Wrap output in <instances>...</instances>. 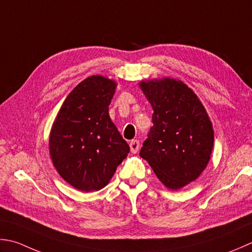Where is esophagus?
Masks as SVG:
<instances>
[{"label":"esophagus","mask_w":252,"mask_h":252,"mask_svg":"<svg viewBox=\"0 0 252 252\" xmlns=\"http://www.w3.org/2000/svg\"><path fill=\"white\" fill-rule=\"evenodd\" d=\"M130 149L133 154H135V153H137V151L140 149V142L137 140H132L130 142Z\"/></svg>","instance_id":"1"}]
</instances>
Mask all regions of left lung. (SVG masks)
<instances>
[{
  "instance_id": "obj_1",
  "label": "left lung",
  "mask_w": 252,
  "mask_h": 252,
  "mask_svg": "<svg viewBox=\"0 0 252 252\" xmlns=\"http://www.w3.org/2000/svg\"><path fill=\"white\" fill-rule=\"evenodd\" d=\"M152 105L153 126L140 152L162 185L178 190L205 169L214 144L212 122L193 91L165 77L141 82Z\"/></svg>"
}]
</instances>
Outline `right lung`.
Masks as SVG:
<instances>
[{
    "instance_id": "1",
    "label": "right lung",
    "mask_w": 252,
    "mask_h": 252,
    "mask_svg": "<svg viewBox=\"0 0 252 252\" xmlns=\"http://www.w3.org/2000/svg\"><path fill=\"white\" fill-rule=\"evenodd\" d=\"M117 83L101 75L81 82L59 110L49 152L59 175L74 188L98 191L108 185L130 147L109 117Z\"/></svg>"
}]
</instances>
